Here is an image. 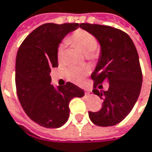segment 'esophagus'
I'll return each mask as SVG.
<instances>
[{
    "mask_svg": "<svg viewBox=\"0 0 152 152\" xmlns=\"http://www.w3.org/2000/svg\"><path fill=\"white\" fill-rule=\"evenodd\" d=\"M85 95H86V96H92V95H93V93H92L91 91H85Z\"/></svg>",
    "mask_w": 152,
    "mask_h": 152,
    "instance_id": "obj_1",
    "label": "esophagus"
}]
</instances>
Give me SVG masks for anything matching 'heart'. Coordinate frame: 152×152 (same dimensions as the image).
I'll return each instance as SVG.
<instances>
[{"mask_svg":"<svg viewBox=\"0 0 152 152\" xmlns=\"http://www.w3.org/2000/svg\"><path fill=\"white\" fill-rule=\"evenodd\" d=\"M67 42L70 44L74 45L79 50L83 51L86 55H91L98 47V42L96 39L89 32L79 29L73 33L72 36L67 39ZM64 54V46L61 45L57 50V60L61 61ZM87 74V71L79 68V67H70L67 72V76L68 79L73 81L76 84H79L85 79V75Z\"/></svg>","mask_w":152,"mask_h":152,"instance_id":"b5f03b06","label":"heart"}]
</instances>
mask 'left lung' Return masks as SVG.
Listing matches in <instances>:
<instances>
[{"label": "left lung", "mask_w": 152, "mask_h": 152, "mask_svg": "<svg viewBox=\"0 0 152 152\" xmlns=\"http://www.w3.org/2000/svg\"><path fill=\"white\" fill-rule=\"evenodd\" d=\"M79 27L91 34L101 45L91 78L95 81L92 91L103 103L99 112H89V117L96 125H116L129 114L140 93L142 73L137 50L131 38L120 29L91 23H81ZM104 81L109 83V88L100 91L96 88H102Z\"/></svg>", "instance_id": "1"}]
</instances>
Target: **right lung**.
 I'll list each match as a JSON object with an SVG mask.
<instances>
[{
  "label": "right lung",
  "instance_id": "right-lung-1",
  "mask_svg": "<svg viewBox=\"0 0 152 152\" xmlns=\"http://www.w3.org/2000/svg\"><path fill=\"white\" fill-rule=\"evenodd\" d=\"M79 27V23H45L30 33L18 50L15 82L18 100L28 118L45 128L64 125L71 99L85 96L82 89L70 82L57 87L50 85V69L58 67V46Z\"/></svg>",
  "mask_w": 152,
  "mask_h": 152
}]
</instances>
